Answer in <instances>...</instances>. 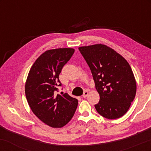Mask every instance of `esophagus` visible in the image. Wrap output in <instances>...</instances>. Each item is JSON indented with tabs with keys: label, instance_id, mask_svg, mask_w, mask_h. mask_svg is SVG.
Listing matches in <instances>:
<instances>
[{
	"label": "esophagus",
	"instance_id": "obj_1",
	"mask_svg": "<svg viewBox=\"0 0 151 151\" xmlns=\"http://www.w3.org/2000/svg\"><path fill=\"white\" fill-rule=\"evenodd\" d=\"M88 94H89V91H86H86H84V94L82 95V96H83V97H84V98H86V96H88Z\"/></svg>",
	"mask_w": 151,
	"mask_h": 151
}]
</instances>
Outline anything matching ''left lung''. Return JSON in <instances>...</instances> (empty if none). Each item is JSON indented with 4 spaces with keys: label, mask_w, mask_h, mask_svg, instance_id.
Masks as SVG:
<instances>
[{
    "label": "left lung",
    "mask_w": 151,
    "mask_h": 151,
    "mask_svg": "<svg viewBox=\"0 0 151 151\" xmlns=\"http://www.w3.org/2000/svg\"><path fill=\"white\" fill-rule=\"evenodd\" d=\"M91 71L100 99L95 109L108 119H116L128 111L136 93L131 67L120 54L106 45L79 47Z\"/></svg>",
    "instance_id": "1"
}]
</instances>
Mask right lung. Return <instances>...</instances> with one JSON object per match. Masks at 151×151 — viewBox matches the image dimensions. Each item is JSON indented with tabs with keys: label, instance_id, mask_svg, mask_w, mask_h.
Here are the masks:
<instances>
[{
	"label": "right lung",
	"instance_id": "add662e5",
	"mask_svg": "<svg viewBox=\"0 0 151 151\" xmlns=\"http://www.w3.org/2000/svg\"><path fill=\"white\" fill-rule=\"evenodd\" d=\"M74 52L73 48H57L43 52L31 67L25 81L27 103L35 115L52 128L69 123L77 108L78 100L67 93L55 94L61 86L59 75Z\"/></svg>",
	"mask_w": 151,
	"mask_h": 151
}]
</instances>
